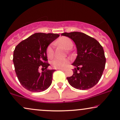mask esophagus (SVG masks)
<instances>
[{"label": "esophagus", "mask_w": 120, "mask_h": 120, "mask_svg": "<svg viewBox=\"0 0 120 120\" xmlns=\"http://www.w3.org/2000/svg\"><path fill=\"white\" fill-rule=\"evenodd\" d=\"M59 70H61V71H65V69H59Z\"/></svg>", "instance_id": "34e87169"}]
</instances>
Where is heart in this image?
Wrapping results in <instances>:
<instances>
[{"label": "heart", "mask_w": 120, "mask_h": 120, "mask_svg": "<svg viewBox=\"0 0 120 120\" xmlns=\"http://www.w3.org/2000/svg\"><path fill=\"white\" fill-rule=\"evenodd\" d=\"M56 44L63 46L66 50H70L73 46V41L71 39L66 37H61L55 42ZM54 50L51 45H49L46 49V54L49 58H52L54 56ZM70 63V60L68 59L55 58L51 62V64L55 68H65Z\"/></svg>", "instance_id": "heart-1"}]
</instances>
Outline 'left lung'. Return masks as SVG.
Listing matches in <instances>:
<instances>
[{
	"label": "left lung",
	"instance_id": "obj_1",
	"mask_svg": "<svg viewBox=\"0 0 120 120\" xmlns=\"http://www.w3.org/2000/svg\"><path fill=\"white\" fill-rule=\"evenodd\" d=\"M61 35L71 38L77 50V56L72 64L75 66L73 74L67 77L75 88L86 90L93 87L100 80L106 64L102 46L96 39L79 32L63 33Z\"/></svg>",
	"mask_w": 120,
	"mask_h": 120
}]
</instances>
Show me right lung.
<instances>
[{"label":"right lung","instance_id":"right-lung-1","mask_svg":"<svg viewBox=\"0 0 120 120\" xmlns=\"http://www.w3.org/2000/svg\"><path fill=\"white\" fill-rule=\"evenodd\" d=\"M59 34L36 33L21 41L13 52L15 71L24 88L32 92L44 91L51 86L53 73L48 70L46 49ZM45 70L40 73L39 69Z\"/></svg>","mask_w":120,"mask_h":120}]
</instances>
